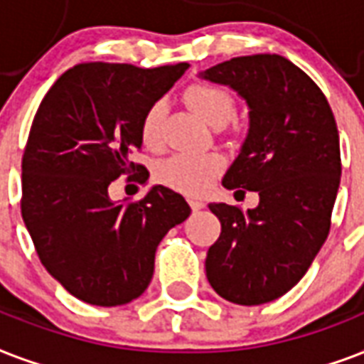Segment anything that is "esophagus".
Listing matches in <instances>:
<instances>
[{
	"label": "esophagus",
	"instance_id": "1",
	"mask_svg": "<svg viewBox=\"0 0 364 364\" xmlns=\"http://www.w3.org/2000/svg\"><path fill=\"white\" fill-rule=\"evenodd\" d=\"M190 207H191V210H203V208H205V203H201V201H196V199H190Z\"/></svg>",
	"mask_w": 364,
	"mask_h": 364
}]
</instances>
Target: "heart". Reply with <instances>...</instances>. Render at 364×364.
I'll return each mask as SVG.
<instances>
[{
    "instance_id": "b5f03b06",
    "label": "heart",
    "mask_w": 364,
    "mask_h": 364,
    "mask_svg": "<svg viewBox=\"0 0 364 364\" xmlns=\"http://www.w3.org/2000/svg\"><path fill=\"white\" fill-rule=\"evenodd\" d=\"M188 106L208 125L220 127L235 114V98L224 87L213 83H193L186 89ZM165 102L154 100L140 119V140L146 148L156 150L163 144ZM226 167L220 154H174L159 165L157 178L167 188L186 196H201Z\"/></svg>"
}]
</instances>
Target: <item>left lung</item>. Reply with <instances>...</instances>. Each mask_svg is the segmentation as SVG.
<instances>
[{
	"label": "left lung",
	"mask_w": 364,
	"mask_h": 364,
	"mask_svg": "<svg viewBox=\"0 0 364 364\" xmlns=\"http://www.w3.org/2000/svg\"><path fill=\"white\" fill-rule=\"evenodd\" d=\"M201 77L249 104V134L222 184L260 196L247 213L208 205L222 232L207 252V279L228 302L260 306L306 275L331 232L342 174L336 121L315 81L281 55L235 56Z\"/></svg>",
	"instance_id": "1"
}]
</instances>
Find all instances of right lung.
<instances>
[{"mask_svg":"<svg viewBox=\"0 0 364 364\" xmlns=\"http://www.w3.org/2000/svg\"><path fill=\"white\" fill-rule=\"evenodd\" d=\"M83 62L66 70L39 104L22 156V220L45 269L92 306H123L154 275L157 245L190 216L186 199L154 186L140 201L114 203L121 174L144 184L131 161L140 119L188 70Z\"/></svg>","mask_w":364,"mask_h":364,"instance_id":"add662e5","label":"right lung"}]
</instances>
